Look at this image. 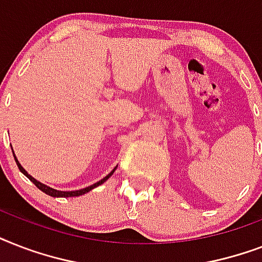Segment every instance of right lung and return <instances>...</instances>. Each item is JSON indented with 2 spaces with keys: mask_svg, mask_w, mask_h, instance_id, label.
<instances>
[{
  "mask_svg": "<svg viewBox=\"0 0 262 262\" xmlns=\"http://www.w3.org/2000/svg\"><path fill=\"white\" fill-rule=\"evenodd\" d=\"M13 156H14V160H16V163H17L18 170H20V171H21L23 174L26 175L27 178H30L31 182H34V183H35V186L38 187V189H40V190H42L43 193H46V194L51 195V197H77V195L85 194V193H88V191H90V190H92V189H94V187L99 186V185H102L103 182H106L107 179L110 178L111 175L114 174L115 168H117V167H114V170H113V171H111L110 174L106 175V177H104V178L100 179V181H99V182L94 183V185H91V186L84 187V189H80V190H73V191H61V190H57V189H53V187H50V186H47V185H45V183H42V182H39V181H36V179H35L34 177H31V175L28 174V172H27L26 170H24V168L21 167V164L18 163V160H17V158H16V155H14V152H13Z\"/></svg>",
  "mask_w": 262,
  "mask_h": 262,
  "instance_id": "1",
  "label": "right lung"
}]
</instances>
